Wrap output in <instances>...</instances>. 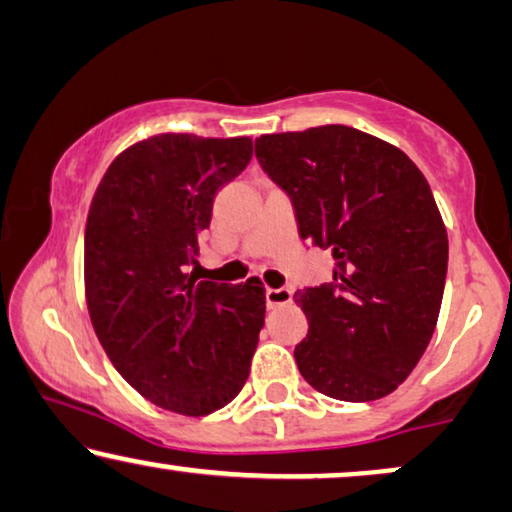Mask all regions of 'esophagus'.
<instances>
[{
  "label": "esophagus",
  "mask_w": 512,
  "mask_h": 512,
  "mask_svg": "<svg viewBox=\"0 0 512 512\" xmlns=\"http://www.w3.org/2000/svg\"><path fill=\"white\" fill-rule=\"evenodd\" d=\"M292 292L288 288H267V306L269 309H276V306L290 304Z\"/></svg>",
  "instance_id": "esophagus-1"
}]
</instances>
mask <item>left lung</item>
Instances as JSON below:
<instances>
[{
	"instance_id": "8db88e82",
	"label": "left lung",
	"mask_w": 512,
	"mask_h": 512,
	"mask_svg": "<svg viewBox=\"0 0 512 512\" xmlns=\"http://www.w3.org/2000/svg\"><path fill=\"white\" fill-rule=\"evenodd\" d=\"M255 156L290 196L299 236L335 257L330 283L295 295L309 320L299 372L346 403L393 393L424 356L445 290L447 229L426 177L398 147L337 124L262 135Z\"/></svg>"
}]
</instances>
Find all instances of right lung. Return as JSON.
<instances>
[{"label": "right lung", "mask_w": 512, "mask_h": 512, "mask_svg": "<svg viewBox=\"0 0 512 512\" xmlns=\"http://www.w3.org/2000/svg\"><path fill=\"white\" fill-rule=\"evenodd\" d=\"M250 138L161 133L107 168L84 234L91 323L117 372L149 403L203 417L241 391L267 292L199 281V236L217 189L241 175Z\"/></svg>", "instance_id": "right-lung-1"}]
</instances>
